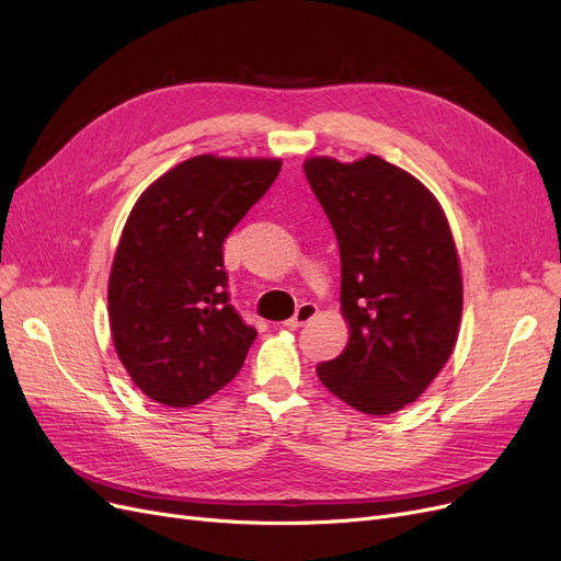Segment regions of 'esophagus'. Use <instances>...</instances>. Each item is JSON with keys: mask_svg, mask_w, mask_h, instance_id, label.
<instances>
[{"mask_svg": "<svg viewBox=\"0 0 561 561\" xmlns=\"http://www.w3.org/2000/svg\"><path fill=\"white\" fill-rule=\"evenodd\" d=\"M316 316H318V307H316V304H311V301L299 304V309L295 311V316H293L290 320H285V325L297 330V328H301V325H307V322H309L311 318H316Z\"/></svg>", "mask_w": 561, "mask_h": 561, "instance_id": "esophagus-1", "label": "esophagus"}]
</instances>
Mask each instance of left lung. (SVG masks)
<instances>
[{"label":"left lung","mask_w":561,"mask_h":561,"mask_svg":"<svg viewBox=\"0 0 561 561\" xmlns=\"http://www.w3.org/2000/svg\"><path fill=\"white\" fill-rule=\"evenodd\" d=\"M336 233L348 344L316 367L330 393L371 416L400 412L445 367L463 311L461 266L437 198L375 154L304 161Z\"/></svg>","instance_id":"left-lung-1"}]
</instances>
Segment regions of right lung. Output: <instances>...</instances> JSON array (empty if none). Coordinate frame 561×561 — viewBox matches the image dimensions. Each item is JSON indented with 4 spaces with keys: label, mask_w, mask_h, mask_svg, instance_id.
Listing matches in <instances>:
<instances>
[{
    "label": "right lung",
    "mask_w": 561,
    "mask_h": 561,
    "mask_svg": "<svg viewBox=\"0 0 561 561\" xmlns=\"http://www.w3.org/2000/svg\"><path fill=\"white\" fill-rule=\"evenodd\" d=\"M280 165L201 154L133 206L110 271V330L128 377L154 402L198 404L243 367L257 330L229 304L222 243Z\"/></svg>",
    "instance_id": "right-lung-1"
}]
</instances>
